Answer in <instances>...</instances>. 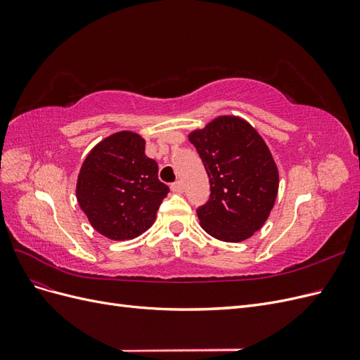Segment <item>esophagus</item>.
<instances>
[{"label": "esophagus", "mask_w": 360, "mask_h": 360, "mask_svg": "<svg viewBox=\"0 0 360 360\" xmlns=\"http://www.w3.org/2000/svg\"><path fill=\"white\" fill-rule=\"evenodd\" d=\"M171 191L176 192V193H181L183 192V183L181 181H176L171 184Z\"/></svg>", "instance_id": "34e87169"}]
</instances>
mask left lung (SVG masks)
<instances>
[{"label": "left lung", "mask_w": 360, "mask_h": 360, "mask_svg": "<svg viewBox=\"0 0 360 360\" xmlns=\"http://www.w3.org/2000/svg\"><path fill=\"white\" fill-rule=\"evenodd\" d=\"M210 181V198L197 210L202 230L217 240L237 243L264 225L274 209L279 172L264 139L246 120L221 115L192 130Z\"/></svg>", "instance_id": "1"}]
</instances>
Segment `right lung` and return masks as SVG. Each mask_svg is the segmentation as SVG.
<instances>
[{
  "label": "right lung",
  "instance_id": "1",
  "mask_svg": "<svg viewBox=\"0 0 360 360\" xmlns=\"http://www.w3.org/2000/svg\"><path fill=\"white\" fill-rule=\"evenodd\" d=\"M169 188L158 179L156 160L146 156V139L122 130L86 155L76 181V200L97 233L130 240L155 224Z\"/></svg>",
  "mask_w": 360,
  "mask_h": 360
}]
</instances>
